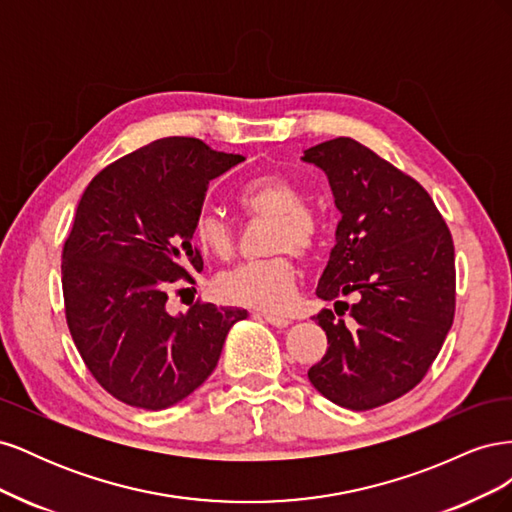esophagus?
Listing matches in <instances>:
<instances>
[{"mask_svg": "<svg viewBox=\"0 0 512 512\" xmlns=\"http://www.w3.org/2000/svg\"><path fill=\"white\" fill-rule=\"evenodd\" d=\"M262 318H265L269 324H273V327H277V329H284V327H288V324L292 322L286 316H273V314H262Z\"/></svg>", "mask_w": 512, "mask_h": 512, "instance_id": "esophagus-1", "label": "esophagus"}]
</instances>
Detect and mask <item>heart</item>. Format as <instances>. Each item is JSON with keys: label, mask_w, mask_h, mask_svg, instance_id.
Returning a JSON list of instances; mask_svg holds the SVG:
<instances>
[{"label": "heart", "mask_w": 512, "mask_h": 512, "mask_svg": "<svg viewBox=\"0 0 512 512\" xmlns=\"http://www.w3.org/2000/svg\"><path fill=\"white\" fill-rule=\"evenodd\" d=\"M239 209L252 220H269L265 250L275 254L260 262H247L218 275L215 292L228 303L280 312L297 290V267L288 254L305 256L320 241L318 215L305 209V196L297 183L284 175L267 173L245 181L237 192ZM192 235L196 245L209 256L230 258L235 252V232L215 211H200Z\"/></svg>", "instance_id": "b5f03b06"}]
</instances>
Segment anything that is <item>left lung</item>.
I'll use <instances>...</instances> for the list:
<instances>
[{
    "label": "left lung",
    "mask_w": 512,
    "mask_h": 512,
    "mask_svg": "<svg viewBox=\"0 0 512 512\" xmlns=\"http://www.w3.org/2000/svg\"><path fill=\"white\" fill-rule=\"evenodd\" d=\"M329 179L342 220L316 294L353 322L320 309L327 354L309 367L314 389L348 410H371L423 380L455 316V247L442 215L412 177L352 138L301 156Z\"/></svg>",
    "instance_id": "obj_1"
}]
</instances>
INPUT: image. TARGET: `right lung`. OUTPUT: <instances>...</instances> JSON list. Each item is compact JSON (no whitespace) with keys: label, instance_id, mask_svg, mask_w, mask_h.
Returning <instances> with one entry per match:
<instances>
[{"label":"right lung","instance_id":"1","mask_svg":"<svg viewBox=\"0 0 512 512\" xmlns=\"http://www.w3.org/2000/svg\"><path fill=\"white\" fill-rule=\"evenodd\" d=\"M243 160L198 138H160L106 166L81 196L61 256L66 320L87 369L123 404L166 410L192 395L247 318L213 303L166 309L170 284L203 271L192 224L209 181Z\"/></svg>","mask_w":512,"mask_h":512}]
</instances>
